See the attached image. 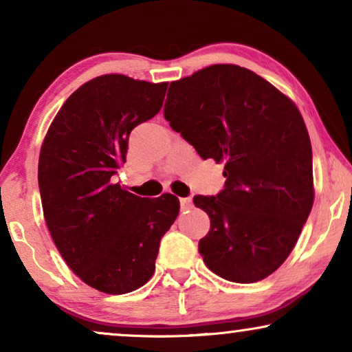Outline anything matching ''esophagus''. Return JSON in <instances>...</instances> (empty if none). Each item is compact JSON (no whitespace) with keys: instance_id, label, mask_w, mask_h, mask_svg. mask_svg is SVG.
Masks as SVG:
<instances>
[{"instance_id":"34e87169","label":"esophagus","mask_w":352,"mask_h":352,"mask_svg":"<svg viewBox=\"0 0 352 352\" xmlns=\"http://www.w3.org/2000/svg\"><path fill=\"white\" fill-rule=\"evenodd\" d=\"M179 201H181V210H189L192 206L190 197H182V199H179Z\"/></svg>"}]
</instances>
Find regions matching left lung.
<instances>
[{"instance_id":"8db88e82","label":"left lung","mask_w":352,"mask_h":352,"mask_svg":"<svg viewBox=\"0 0 352 352\" xmlns=\"http://www.w3.org/2000/svg\"><path fill=\"white\" fill-rule=\"evenodd\" d=\"M163 115L204 160L224 162V189L194 197L211 221L199 242L206 266L237 283L271 276L314 204L312 148L300 110L254 72L218 64L173 81Z\"/></svg>"}]
</instances>
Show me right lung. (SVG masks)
Segmentation results:
<instances>
[{"instance_id": "obj_1", "label": "right lung", "mask_w": 352, "mask_h": 352, "mask_svg": "<svg viewBox=\"0 0 352 352\" xmlns=\"http://www.w3.org/2000/svg\"><path fill=\"white\" fill-rule=\"evenodd\" d=\"M168 83L102 75L80 86L43 141L38 186L57 250L86 285L109 295L151 280L179 213L171 194L142 199L115 184L129 133L160 112Z\"/></svg>"}]
</instances>
